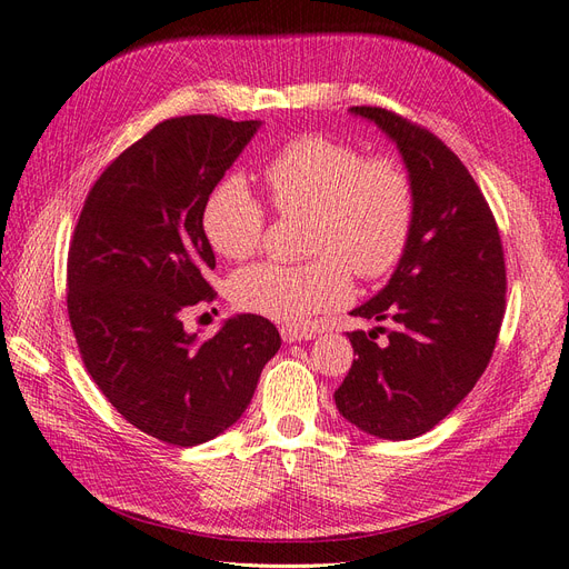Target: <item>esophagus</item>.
Returning <instances> with one entry per match:
<instances>
[{
    "mask_svg": "<svg viewBox=\"0 0 569 569\" xmlns=\"http://www.w3.org/2000/svg\"><path fill=\"white\" fill-rule=\"evenodd\" d=\"M280 335H282V339L289 341V343L306 341V339H313V337H316L313 330H301V327H291V325H282Z\"/></svg>",
    "mask_w": 569,
    "mask_h": 569,
    "instance_id": "obj_1",
    "label": "esophagus"
}]
</instances>
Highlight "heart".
<instances>
[{
	"mask_svg": "<svg viewBox=\"0 0 569 569\" xmlns=\"http://www.w3.org/2000/svg\"><path fill=\"white\" fill-rule=\"evenodd\" d=\"M261 176L274 211L311 218L306 251L316 258L237 270L230 299L239 311L303 325L349 299L351 272L380 280L401 263L416 228V187L396 157H366L308 132L274 151ZM201 228L216 253L244 261L263 242L266 209L242 180H222L203 203Z\"/></svg>",
	"mask_w": 569,
	"mask_h": 569,
	"instance_id": "1",
	"label": "heart"
}]
</instances>
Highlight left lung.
Instances as JSON below:
<instances>
[{
  "mask_svg": "<svg viewBox=\"0 0 569 569\" xmlns=\"http://www.w3.org/2000/svg\"><path fill=\"white\" fill-rule=\"evenodd\" d=\"M351 113L399 147L416 228L389 284L351 311L393 327L349 332L356 358L335 403L363 432L403 441L439 425L487 370L506 313V258L485 194L435 132L380 107ZM377 331L388 332L385 345Z\"/></svg>",
  "mask_w": 569,
  "mask_h": 569,
  "instance_id": "1",
  "label": "left lung"
}]
</instances>
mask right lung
I'll list each match as a JSON object with an SVG mask.
<instances>
[{
	"instance_id": "add662e5",
	"label": "right lung",
	"mask_w": 569,
	"mask_h": 569,
	"mask_svg": "<svg viewBox=\"0 0 569 569\" xmlns=\"http://www.w3.org/2000/svg\"><path fill=\"white\" fill-rule=\"evenodd\" d=\"M258 126L211 113L153 126L92 184L68 249V320L84 368L130 425L173 446L209 441L242 418L282 343L253 313L211 339L182 325L218 297L203 203Z\"/></svg>"
}]
</instances>
